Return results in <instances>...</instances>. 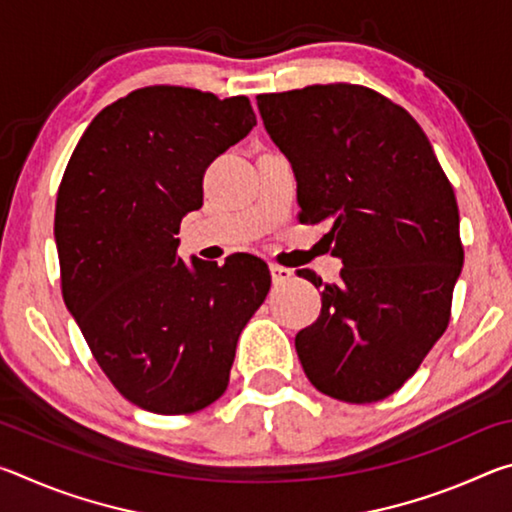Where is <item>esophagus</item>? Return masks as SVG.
<instances>
[{
    "instance_id": "esophagus-1",
    "label": "esophagus",
    "mask_w": 512,
    "mask_h": 512,
    "mask_svg": "<svg viewBox=\"0 0 512 512\" xmlns=\"http://www.w3.org/2000/svg\"><path fill=\"white\" fill-rule=\"evenodd\" d=\"M271 277L275 284H282V282H289L293 277V271L287 266H280V264H271Z\"/></svg>"
}]
</instances>
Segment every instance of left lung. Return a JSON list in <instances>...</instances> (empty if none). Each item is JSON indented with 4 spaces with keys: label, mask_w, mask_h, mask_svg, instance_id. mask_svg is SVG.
<instances>
[{
    "label": "left lung",
    "mask_w": 512,
    "mask_h": 512,
    "mask_svg": "<svg viewBox=\"0 0 512 512\" xmlns=\"http://www.w3.org/2000/svg\"><path fill=\"white\" fill-rule=\"evenodd\" d=\"M266 133L287 155L302 223H325L341 280L296 336L320 393L350 404L393 395L445 334L463 244L454 187L409 112L363 85L259 94Z\"/></svg>",
    "instance_id": "8db88e82"
}]
</instances>
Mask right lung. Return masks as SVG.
Instances as JSON below:
<instances>
[{
  "label": "right lung",
  "mask_w": 512,
  "mask_h": 512,
  "mask_svg": "<svg viewBox=\"0 0 512 512\" xmlns=\"http://www.w3.org/2000/svg\"><path fill=\"white\" fill-rule=\"evenodd\" d=\"M257 124L248 97L149 85L103 108L56 198L60 291L92 357L128 402L187 415L219 400L241 329L271 289L259 257H178L210 164Z\"/></svg>",
  "instance_id": "obj_1"
}]
</instances>
